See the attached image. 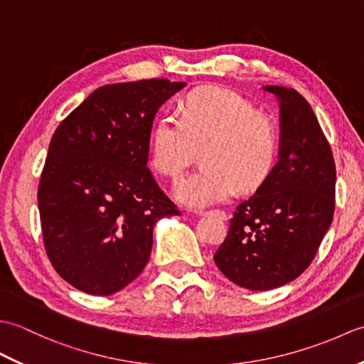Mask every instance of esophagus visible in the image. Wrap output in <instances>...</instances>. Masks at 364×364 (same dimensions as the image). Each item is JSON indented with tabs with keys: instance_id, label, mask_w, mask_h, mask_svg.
<instances>
[{
	"instance_id": "1",
	"label": "esophagus",
	"mask_w": 364,
	"mask_h": 364,
	"mask_svg": "<svg viewBox=\"0 0 364 364\" xmlns=\"http://www.w3.org/2000/svg\"><path fill=\"white\" fill-rule=\"evenodd\" d=\"M211 214L218 215L219 219H227V214H225V211H222V210H213V211H211Z\"/></svg>"
}]
</instances>
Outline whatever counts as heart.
<instances>
[{
	"instance_id": "1",
	"label": "heart",
	"mask_w": 364,
	"mask_h": 364,
	"mask_svg": "<svg viewBox=\"0 0 364 364\" xmlns=\"http://www.w3.org/2000/svg\"><path fill=\"white\" fill-rule=\"evenodd\" d=\"M277 128L236 92L203 87L186 100L181 114L166 111L151 133V164L178 178L198 149L203 168L176 183L175 197L200 210L242 191L257 189L272 172L278 156Z\"/></svg>"
}]
</instances>
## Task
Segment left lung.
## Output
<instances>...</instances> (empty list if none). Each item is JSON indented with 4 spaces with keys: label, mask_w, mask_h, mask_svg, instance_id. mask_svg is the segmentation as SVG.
<instances>
[{
    "label": "left lung",
    "mask_w": 364,
    "mask_h": 364,
    "mask_svg": "<svg viewBox=\"0 0 364 364\" xmlns=\"http://www.w3.org/2000/svg\"><path fill=\"white\" fill-rule=\"evenodd\" d=\"M280 100L278 162L236 206L214 261L253 291L283 286L311 264L335 213L336 166L310 103L297 90L266 86Z\"/></svg>",
    "instance_id": "8db88e82"
}]
</instances>
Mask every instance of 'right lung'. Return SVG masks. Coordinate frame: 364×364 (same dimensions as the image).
I'll use <instances>...</instances> for the list:
<instances>
[{
	"label": "right lung",
	"mask_w": 364,
	"mask_h": 364,
	"mask_svg": "<svg viewBox=\"0 0 364 364\" xmlns=\"http://www.w3.org/2000/svg\"><path fill=\"white\" fill-rule=\"evenodd\" d=\"M184 82L98 87L54 131L38 183L45 252L67 283L111 296L142 272L153 227L180 214L146 167L153 119Z\"/></svg>",
	"instance_id": "right-lung-1"
}]
</instances>
